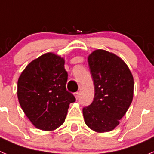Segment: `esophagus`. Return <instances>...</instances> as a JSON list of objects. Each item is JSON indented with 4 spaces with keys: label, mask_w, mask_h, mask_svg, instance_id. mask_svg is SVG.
<instances>
[{
    "label": "esophagus",
    "mask_w": 154,
    "mask_h": 154,
    "mask_svg": "<svg viewBox=\"0 0 154 154\" xmlns=\"http://www.w3.org/2000/svg\"><path fill=\"white\" fill-rule=\"evenodd\" d=\"M74 95H75V97L76 99H78V98H79V92H75V93H74Z\"/></svg>",
    "instance_id": "obj_1"
}]
</instances>
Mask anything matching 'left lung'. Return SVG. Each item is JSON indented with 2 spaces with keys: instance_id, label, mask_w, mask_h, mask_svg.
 I'll return each mask as SVG.
<instances>
[{
  "instance_id": "left-lung-1",
  "label": "left lung",
  "mask_w": 154,
  "mask_h": 154,
  "mask_svg": "<svg viewBox=\"0 0 154 154\" xmlns=\"http://www.w3.org/2000/svg\"><path fill=\"white\" fill-rule=\"evenodd\" d=\"M95 87L93 102L82 109L87 126L97 133L114 130L133 101V77L124 61L106 50L88 57Z\"/></svg>"
}]
</instances>
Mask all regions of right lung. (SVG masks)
Wrapping results in <instances>:
<instances>
[{
    "mask_svg": "<svg viewBox=\"0 0 154 154\" xmlns=\"http://www.w3.org/2000/svg\"><path fill=\"white\" fill-rule=\"evenodd\" d=\"M65 59L52 52L30 62L17 81V98L24 114L36 128L56 130L65 122L69 104L75 101L66 90Z\"/></svg>",
    "mask_w": 154,
    "mask_h": 154,
    "instance_id": "right-lung-1",
    "label": "right lung"
}]
</instances>
